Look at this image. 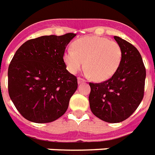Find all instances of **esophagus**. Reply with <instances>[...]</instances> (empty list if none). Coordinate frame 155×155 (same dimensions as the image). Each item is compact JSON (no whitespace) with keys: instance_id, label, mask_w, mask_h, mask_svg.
<instances>
[{"instance_id":"1","label":"esophagus","mask_w":155,"mask_h":155,"mask_svg":"<svg viewBox=\"0 0 155 155\" xmlns=\"http://www.w3.org/2000/svg\"><path fill=\"white\" fill-rule=\"evenodd\" d=\"M85 82H86V81L83 79V78H78V83H79V84H80V83H85Z\"/></svg>"}]
</instances>
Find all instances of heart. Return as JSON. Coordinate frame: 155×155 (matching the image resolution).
<instances>
[{"label": "heart", "mask_w": 155, "mask_h": 155, "mask_svg": "<svg viewBox=\"0 0 155 155\" xmlns=\"http://www.w3.org/2000/svg\"><path fill=\"white\" fill-rule=\"evenodd\" d=\"M67 69L75 74L85 65L86 73L95 81L110 78L122 61L120 46L105 37H85L73 41L72 49L63 55Z\"/></svg>", "instance_id": "b5f03b06"}]
</instances>
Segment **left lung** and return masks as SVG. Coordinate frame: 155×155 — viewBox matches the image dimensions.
Masks as SVG:
<instances>
[{
	"instance_id": "8db88e82",
	"label": "left lung",
	"mask_w": 155,
	"mask_h": 155,
	"mask_svg": "<svg viewBox=\"0 0 155 155\" xmlns=\"http://www.w3.org/2000/svg\"><path fill=\"white\" fill-rule=\"evenodd\" d=\"M122 50L118 70L103 83H89V104L93 114L103 121L119 123L134 114L144 94L146 70L138 49L114 37Z\"/></svg>"
}]
</instances>
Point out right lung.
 <instances>
[{
  "instance_id": "1",
  "label": "right lung",
  "mask_w": 155,
  "mask_h": 155,
  "mask_svg": "<svg viewBox=\"0 0 155 155\" xmlns=\"http://www.w3.org/2000/svg\"><path fill=\"white\" fill-rule=\"evenodd\" d=\"M75 36H42L27 41L16 51L8 68V93L27 120L51 123L66 113L78 79L66 69L63 55Z\"/></svg>"
}]
</instances>
